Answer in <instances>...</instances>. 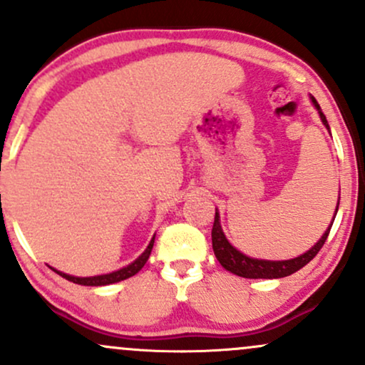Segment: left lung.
Listing matches in <instances>:
<instances>
[{"label":"left lung","instance_id":"1","mask_svg":"<svg viewBox=\"0 0 365 365\" xmlns=\"http://www.w3.org/2000/svg\"><path fill=\"white\" fill-rule=\"evenodd\" d=\"M312 103H314V106L319 110V116H321L322 123H324L326 128L329 130L328 120H326L324 113L321 111L319 104H317V101L314 98H312ZM336 211H338V207H336ZM334 216H336V212H334ZM333 221H334V217H333ZM333 221H331L329 228L326 230L324 235L321 237V240L317 242V244L314 245L311 250H307L305 254L299 255V257H295V259H290V261H262V259L247 257L245 254H242L240 250H237L235 247L226 240L223 230H221V225H220V216H217V212H216L215 225H212V232H211L212 250H215L216 259L220 261V264L225 267V269L232 271L233 274L242 276V278H252V279L284 278V276H290L295 273V271L302 269L305 264H309L314 257H316L317 252L322 249V245H324L326 238H328V235H329V230H331V226H333Z\"/></svg>","mask_w":365,"mask_h":365}]
</instances>
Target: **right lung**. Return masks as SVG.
<instances>
[{
	"label": "right lung",
	"instance_id": "obj_1",
	"mask_svg": "<svg viewBox=\"0 0 365 365\" xmlns=\"http://www.w3.org/2000/svg\"><path fill=\"white\" fill-rule=\"evenodd\" d=\"M153 245H154V238L150 240L148 249L144 250V254H142L139 259H135V261H133L132 264H128V266L123 267V269H118V271H115V273H110V274L91 276V278H77V276H70V274L60 273V271H56V269H54V271H56V273L60 276H63L65 279H68V282H73L77 284H83V287H103V284L118 283V282H123V279L130 278V276L139 273L142 267H144V264L148 262L150 250H153Z\"/></svg>",
	"mask_w": 365,
	"mask_h": 365
}]
</instances>
